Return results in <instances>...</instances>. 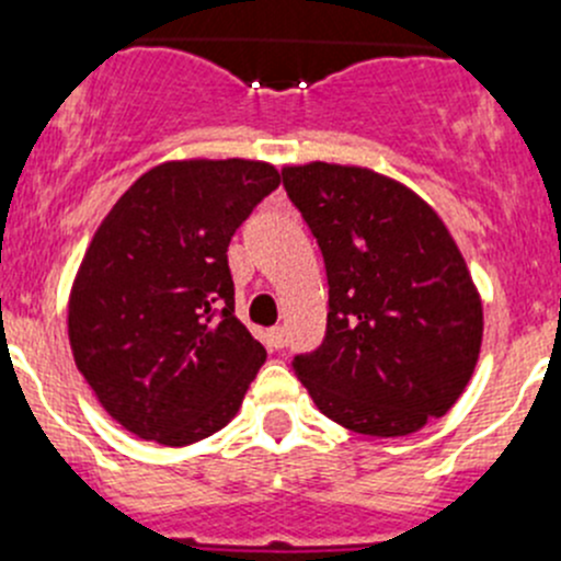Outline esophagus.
Segmentation results:
<instances>
[{"label":"esophagus","instance_id":"1","mask_svg":"<svg viewBox=\"0 0 561 561\" xmlns=\"http://www.w3.org/2000/svg\"><path fill=\"white\" fill-rule=\"evenodd\" d=\"M265 342H268V347H285V331L279 325H274V329L265 331Z\"/></svg>","mask_w":561,"mask_h":561}]
</instances>
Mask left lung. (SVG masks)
<instances>
[{
    "label": "left lung",
    "instance_id": "left-lung-1",
    "mask_svg": "<svg viewBox=\"0 0 561 561\" xmlns=\"http://www.w3.org/2000/svg\"><path fill=\"white\" fill-rule=\"evenodd\" d=\"M282 183L323 254L325 334L293 369L320 413L394 438L444 416L482 342V304L436 210L362 167L314 161Z\"/></svg>",
    "mask_w": 561,
    "mask_h": 561
}]
</instances>
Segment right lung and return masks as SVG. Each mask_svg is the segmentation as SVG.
<instances>
[{"label": "right lung", "instance_id": "add662e5", "mask_svg": "<svg viewBox=\"0 0 561 561\" xmlns=\"http://www.w3.org/2000/svg\"><path fill=\"white\" fill-rule=\"evenodd\" d=\"M279 181L263 161H170L98 227L70 290V351L134 436L186 447L241 408L265 347L236 318L227 247Z\"/></svg>", "mask_w": 561, "mask_h": 561}]
</instances>
